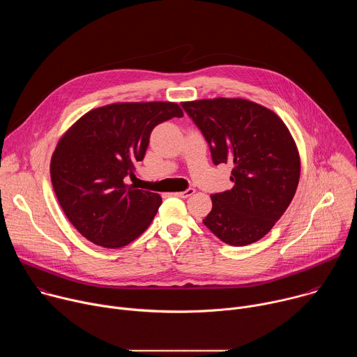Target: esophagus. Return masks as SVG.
<instances>
[{"instance_id": "34e87169", "label": "esophagus", "mask_w": 357, "mask_h": 357, "mask_svg": "<svg viewBox=\"0 0 357 357\" xmlns=\"http://www.w3.org/2000/svg\"><path fill=\"white\" fill-rule=\"evenodd\" d=\"M193 193H195V189H193V188H189V189H186V190H183V192H176V193H174V195L178 196V197H182V199H186V197L192 196Z\"/></svg>"}]
</instances>
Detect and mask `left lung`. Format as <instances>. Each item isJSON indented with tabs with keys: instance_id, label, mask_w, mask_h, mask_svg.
<instances>
[{
	"instance_id": "8db88e82",
	"label": "left lung",
	"mask_w": 357,
	"mask_h": 357,
	"mask_svg": "<svg viewBox=\"0 0 357 357\" xmlns=\"http://www.w3.org/2000/svg\"><path fill=\"white\" fill-rule=\"evenodd\" d=\"M211 146L215 165L231 164L230 190L212 195L205 226L230 245L263 238L295 195L301 161L284 121L244 98H205L181 103Z\"/></svg>"
}]
</instances>
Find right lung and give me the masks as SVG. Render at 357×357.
<instances>
[{"mask_svg":"<svg viewBox=\"0 0 357 357\" xmlns=\"http://www.w3.org/2000/svg\"><path fill=\"white\" fill-rule=\"evenodd\" d=\"M183 117L171 101L114 103L80 117L59 139L50 179L69 222L91 243L120 248L142 234L157 215L158 193L127 183L144 160L151 131Z\"/></svg>","mask_w":357,"mask_h":357,"instance_id":"add662e5","label":"right lung"}]
</instances>
